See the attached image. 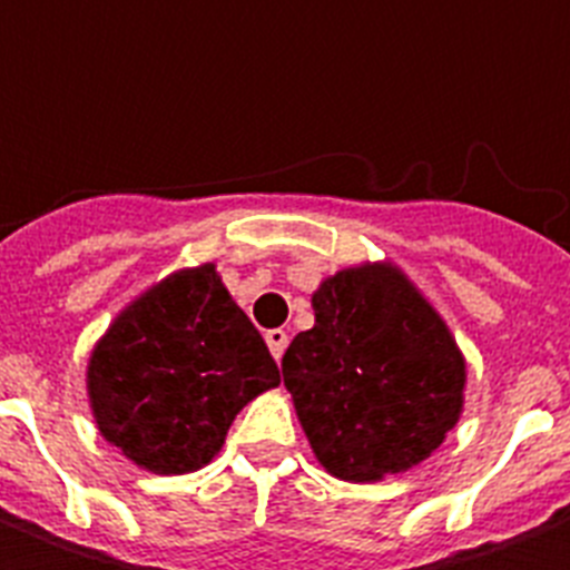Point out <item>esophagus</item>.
<instances>
[{
    "mask_svg": "<svg viewBox=\"0 0 570 570\" xmlns=\"http://www.w3.org/2000/svg\"><path fill=\"white\" fill-rule=\"evenodd\" d=\"M265 344H268V350H272L274 360H281L286 344H289V335H286L284 328H272V332H265Z\"/></svg>",
    "mask_w": 570,
    "mask_h": 570,
    "instance_id": "34e87169",
    "label": "esophagus"
}]
</instances>
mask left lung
Here are the masks:
<instances>
[{
  "label": "left lung",
  "instance_id": "left-lung-1",
  "mask_svg": "<svg viewBox=\"0 0 570 570\" xmlns=\"http://www.w3.org/2000/svg\"><path fill=\"white\" fill-rule=\"evenodd\" d=\"M311 307L314 326L293 338L281 368L320 465L374 483L432 456L462 416L468 381L435 305L383 259L323 277Z\"/></svg>",
  "mask_w": 570,
  "mask_h": 570
}]
</instances>
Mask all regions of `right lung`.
Here are the masks:
<instances>
[{
    "mask_svg": "<svg viewBox=\"0 0 570 570\" xmlns=\"http://www.w3.org/2000/svg\"><path fill=\"white\" fill-rule=\"evenodd\" d=\"M281 383L214 263L178 268L111 320L87 360L99 435L150 474H189L220 453L232 420Z\"/></svg>",
    "mask_w": 570,
    "mask_h": 570,
    "instance_id": "add662e5",
    "label": "right lung"
}]
</instances>
